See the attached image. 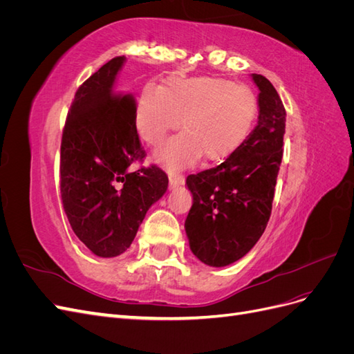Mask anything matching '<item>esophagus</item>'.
Wrapping results in <instances>:
<instances>
[{"instance_id": "obj_1", "label": "esophagus", "mask_w": 354, "mask_h": 354, "mask_svg": "<svg viewBox=\"0 0 354 354\" xmlns=\"http://www.w3.org/2000/svg\"><path fill=\"white\" fill-rule=\"evenodd\" d=\"M168 177H169V187L171 189L185 185V177L181 174H169Z\"/></svg>"}]
</instances>
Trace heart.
<instances>
[{
    "mask_svg": "<svg viewBox=\"0 0 354 354\" xmlns=\"http://www.w3.org/2000/svg\"><path fill=\"white\" fill-rule=\"evenodd\" d=\"M156 153L171 173L196 164L205 155L218 162L230 158L250 137L259 118V99L246 85L196 77H171L165 85H146L138 97L134 125L142 140L158 147L180 127Z\"/></svg>",
    "mask_w": 354,
    "mask_h": 354,
    "instance_id": "heart-1",
    "label": "heart"
}]
</instances>
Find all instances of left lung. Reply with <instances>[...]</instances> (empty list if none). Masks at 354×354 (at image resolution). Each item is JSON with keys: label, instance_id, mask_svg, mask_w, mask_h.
<instances>
[{"label": "left lung", "instance_id": "left-lung-1", "mask_svg": "<svg viewBox=\"0 0 354 354\" xmlns=\"http://www.w3.org/2000/svg\"><path fill=\"white\" fill-rule=\"evenodd\" d=\"M252 80L260 90V111L250 137L216 168L186 178L194 195L185 223L190 250L212 267L242 259L261 238L272 214L286 112L269 80L257 73Z\"/></svg>", "mask_w": 354, "mask_h": 354}]
</instances>
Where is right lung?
Here are the masks:
<instances>
[{
	"mask_svg": "<svg viewBox=\"0 0 354 354\" xmlns=\"http://www.w3.org/2000/svg\"><path fill=\"white\" fill-rule=\"evenodd\" d=\"M118 56L75 93L60 146V194L73 233L99 257L130 248L147 209L168 187L156 165L131 171L146 152L138 138L133 94L118 93Z\"/></svg>",
	"mask_w": 354,
	"mask_h": 354,
	"instance_id": "1",
	"label": "right lung"
}]
</instances>
